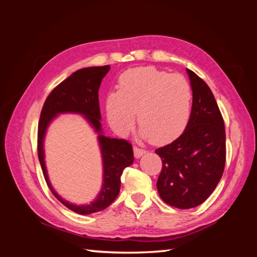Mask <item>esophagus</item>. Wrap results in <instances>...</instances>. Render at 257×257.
Here are the masks:
<instances>
[{
  "label": "esophagus",
  "instance_id": "1",
  "mask_svg": "<svg viewBox=\"0 0 257 257\" xmlns=\"http://www.w3.org/2000/svg\"><path fill=\"white\" fill-rule=\"evenodd\" d=\"M146 152H147V151H146V150H144V149H139V148L134 147V157H135L136 159L142 158L143 155H144Z\"/></svg>",
  "mask_w": 257,
  "mask_h": 257
}]
</instances>
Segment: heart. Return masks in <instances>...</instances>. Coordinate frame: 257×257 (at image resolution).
Returning <instances> with one entry per match:
<instances>
[{"instance_id": "heart-1", "label": "heart", "mask_w": 257, "mask_h": 257, "mask_svg": "<svg viewBox=\"0 0 257 257\" xmlns=\"http://www.w3.org/2000/svg\"><path fill=\"white\" fill-rule=\"evenodd\" d=\"M192 89L181 75H170L153 66L127 69L119 78V91L108 93L106 114L111 128L126 134L135 121L139 135L164 145L180 135L188 124Z\"/></svg>"}]
</instances>
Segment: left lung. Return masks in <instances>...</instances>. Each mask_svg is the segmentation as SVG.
Wrapping results in <instances>:
<instances>
[{"label":"left lung","instance_id":"obj_1","mask_svg":"<svg viewBox=\"0 0 257 257\" xmlns=\"http://www.w3.org/2000/svg\"><path fill=\"white\" fill-rule=\"evenodd\" d=\"M193 94L190 120L172 144L155 150L162 160L157 186L169 206L190 209L201 205L220 182L226 146L222 114L207 83L186 68Z\"/></svg>","mask_w":257,"mask_h":257}]
</instances>
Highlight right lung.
<instances>
[{
    "mask_svg": "<svg viewBox=\"0 0 257 257\" xmlns=\"http://www.w3.org/2000/svg\"><path fill=\"white\" fill-rule=\"evenodd\" d=\"M110 66H92L76 71L54 88L45 100L38 122L37 150L43 174L52 194L62 204L79 214H90L102 211L111 205L118 196L121 185V175L124 168L133 164V148L125 139L107 137L103 134L98 103L100 82L109 72ZM62 113H77L84 117L99 135L98 140L103 161V184L98 197L88 205H75L62 199L54 191L49 181L44 164L43 141L50 123Z\"/></svg>",
    "mask_w": 257,
    "mask_h": 257,
    "instance_id": "add662e5",
    "label": "right lung"
}]
</instances>
